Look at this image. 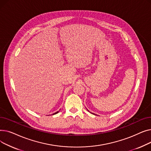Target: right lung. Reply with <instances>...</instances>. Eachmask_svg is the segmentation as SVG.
I'll use <instances>...</instances> for the list:
<instances>
[{
  "mask_svg": "<svg viewBox=\"0 0 151 151\" xmlns=\"http://www.w3.org/2000/svg\"><path fill=\"white\" fill-rule=\"evenodd\" d=\"M59 113V111H57L56 113H54V114H57V113Z\"/></svg>",
  "mask_w": 151,
  "mask_h": 151,
  "instance_id": "1",
  "label": "right lung"
}]
</instances>
